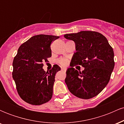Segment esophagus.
Returning <instances> with one entry per match:
<instances>
[{
  "label": "esophagus",
  "mask_w": 124,
  "mask_h": 124,
  "mask_svg": "<svg viewBox=\"0 0 124 124\" xmlns=\"http://www.w3.org/2000/svg\"><path fill=\"white\" fill-rule=\"evenodd\" d=\"M61 69H62V70L65 71V72H66V70H67V69L66 68H61Z\"/></svg>",
  "instance_id": "obj_1"
}]
</instances>
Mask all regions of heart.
Returning <instances> with one entry per match:
<instances>
[{
  "mask_svg": "<svg viewBox=\"0 0 124 124\" xmlns=\"http://www.w3.org/2000/svg\"><path fill=\"white\" fill-rule=\"evenodd\" d=\"M58 62L62 65H66L67 63H68V61H67L66 59H65V58H61L58 60Z\"/></svg>",
  "mask_w": 124,
  "mask_h": 124,
  "instance_id": "heart-1",
  "label": "heart"
}]
</instances>
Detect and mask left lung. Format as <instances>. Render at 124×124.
Masks as SVG:
<instances>
[{"mask_svg":"<svg viewBox=\"0 0 124 124\" xmlns=\"http://www.w3.org/2000/svg\"><path fill=\"white\" fill-rule=\"evenodd\" d=\"M64 37L75 42L76 51L71 60V68L66 70L65 83L68 89L80 99L96 96L110 79L115 65L113 49L107 38L96 31L67 34ZM76 64L85 69L79 72L72 68Z\"/></svg>","mask_w":124,"mask_h":124,"instance_id":"8db88e82","label":"left lung"}]
</instances>
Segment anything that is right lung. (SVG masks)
Returning a JSON list of instances; mask_svg holds the SVG:
<instances>
[{"label": "right lung", "mask_w": 124, "mask_h": 124, "mask_svg": "<svg viewBox=\"0 0 124 124\" xmlns=\"http://www.w3.org/2000/svg\"><path fill=\"white\" fill-rule=\"evenodd\" d=\"M39 34L30 38L18 48L13 62V78L20 97L27 103L41 105L49 101L53 93L55 75L61 68L55 65L45 72L43 62L52 55L51 44L59 38Z\"/></svg>", "instance_id": "obj_1"}]
</instances>
